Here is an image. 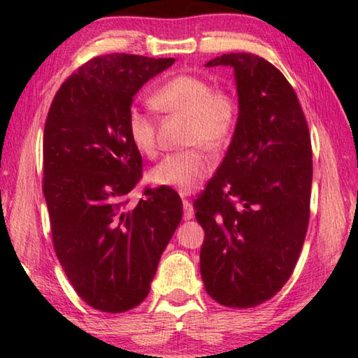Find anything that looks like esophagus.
<instances>
[{
	"label": "esophagus",
	"mask_w": 358,
	"mask_h": 358,
	"mask_svg": "<svg viewBox=\"0 0 358 358\" xmlns=\"http://www.w3.org/2000/svg\"><path fill=\"white\" fill-rule=\"evenodd\" d=\"M183 216H185V221L192 220V216H194V208L187 199H183Z\"/></svg>",
	"instance_id": "34e87169"
}]
</instances>
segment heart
I'll return each mask as SVG.
<instances>
[{
	"instance_id": "b5f03b06",
	"label": "heart",
	"mask_w": 358,
	"mask_h": 358,
	"mask_svg": "<svg viewBox=\"0 0 358 358\" xmlns=\"http://www.w3.org/2000/svg\"><path fill=\"white\" fill-rule=\"evenodd\" d=\"M153 104L162 112L189 120L186 145L199 147L167 155L151 171V178L181 194L196 191L215 166L201 147L216 151L230 142L240 118L238 101L226 90H215L213 83L201 76L178 74L156 90ZM126 128L131 142L142 155L156 156L157 128L153 115L145 108L131 107Z\"/></svg>"
}]
</instances>
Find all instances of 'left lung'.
I'll return each mask as SVG.
<instances>
[{
    "label": "left lung",
    "instance_id": "left-lung-1",
    "mask_svg": "<svg viewBox=\"0 0 358 358\" xmlns=\"http://www.w3.org/2000/svg\"><path fill=\"white\" fill-rule=\"evenodd\" d=\"M230 66L240 118L215 177L194 201L203 227L207 294L229 308H254L282 289L310 222L313 150L305 113L280 69L252 53L207 63Z\"/></svg>",
    "mask_w": 358,
    "mask_h": 358
}]
</instances>
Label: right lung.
<instances>
[{
	"mask_svg": "<svg viewBox=\"0 0 358 358\" xmlns=\"http://www.w3.org/2000/svg\"><path fill=\"white\" fill-rule=\"evenodd\" d=\"M173 58L112 53L90 59L63 82L44 128V197L57 257L80 299L124 313L147 299L161 254L183 216L172 187L128 194L142 156L126 120L132 98Z\"/></svg>",
	"mask_w": 358,
	"mask_h": 358,
	"instance_id": "right-lung-1",
	"label": "right lung"
}]
</instances>
